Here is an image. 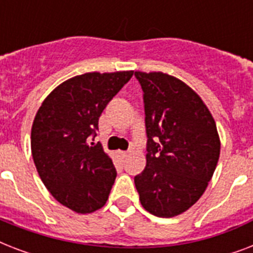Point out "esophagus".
Here are the masks:
<instances>
[{"label":"esophagus","mask_w":253,"mask_h":253,"mask_svg":"<svg viewBox=\"0 0 253 253\" xmlns=\"http://www.w3.org/2000/svg\"><path fill=\"white\" fill-rule=\"evenodd\" d=\"M130 154V151H119V155L122 156V158H127V155Z\"/></svg>","instance_id":"esophagus-1"}]
</instances>
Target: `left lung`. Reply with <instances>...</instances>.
I'll list each match as a JSON object with an SVG mask.
<instances>
[{"label": "left lung", "instance_id": "obj_1", "mask_svg": "<svg viewBox=\"0 0 253 253\" xmlns=\"http://www.w3.org/2000/svg\"><path fill=\"white\" fill-rule=\"evenodd\" d=\"M135 76L144 91L146 168L135 176L140 204L160 218L180 215L200 200L220 154L215 121L200 95L163 72Z\"/></svg>", "mask_w": 253, "mask_h": 253}]
</instances>
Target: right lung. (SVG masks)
Returning <instances> with one entry per match:
<instances>
[{
	"label": "right lung",
	"mask_w": 253,
	"mask_h": 253,
	"mask_svg": "<svg viewBox=\"0 0 253 253\" xmlns=\"http://www.w3.org/2000/svg\"><path fill=\"white\" fill-rule=\"evenodd\" d=\"M134 71L89 72L57 85L42 102L31 127V154L53 198L86 214L106 204L117 172L101 143H90L98 119Z\"/></svg>",
	"instance_id": "obj_1"
}]
</instances>
